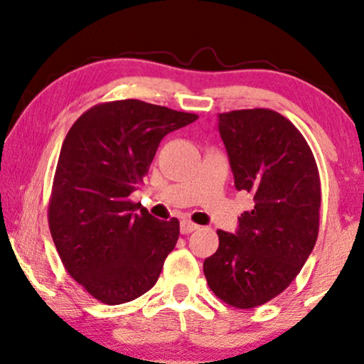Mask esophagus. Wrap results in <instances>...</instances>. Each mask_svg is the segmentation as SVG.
I'll use <instances>...</instances> for the list:
<instances>
[{
  "instance_id": "esophagus-1",
  "label": "esophagus",
  "mask_w": 364,
  "mask_h": 364,
  "mask_svg": "<svg viewBox=\"0 0 364 364\" xmlns=\"http://www.w3.org/2000/svg\"><path fill=\"white\" fill-rule=\"evenodd\" d=\"M198 225H196V223L191 222V220H182L181 222V232L182 233H192L193 230H197Z\"/></svg>"
}]
</instances>
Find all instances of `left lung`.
<instances>
[{
	"instance_id": "obj_1",
	"label": "left lung",
	"mask_w": 364,
	"mask_h": 364,
	"mask_svg": "<svg viewBox=\"0 0 364 364\" xmlns=\"http://www.w3.org/2000/svg\"><path fill=\"white\" fill-rule=\"evenodd\" d=\"M235 188L252 210L235 233L218 230V248L203 262L210 290L235 308H255L280 295L310 257L320 228L321 187L301 132L272 109L218 114Z\"/></svg>"
}]
</instances>
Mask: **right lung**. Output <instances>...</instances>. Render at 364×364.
<instances>
[{"mask_svg": "<svg viewBox=\"0 0 364 364\" xmlns=\"http://www.w3.org/2000/svg\"><path fill=\"white\" fill-rule=\"evenodd\" d=\"M198 116L137 99L97 104L64 139L48 208L49 230L69 275L106 305L156 285L178 240V220L137 212L131 193L168 132Z\"/></svg>", "mask_w": 364, "mask_h": 364, "instance_id": "right-lung-1", "label": "right lung"}]
</instances>
